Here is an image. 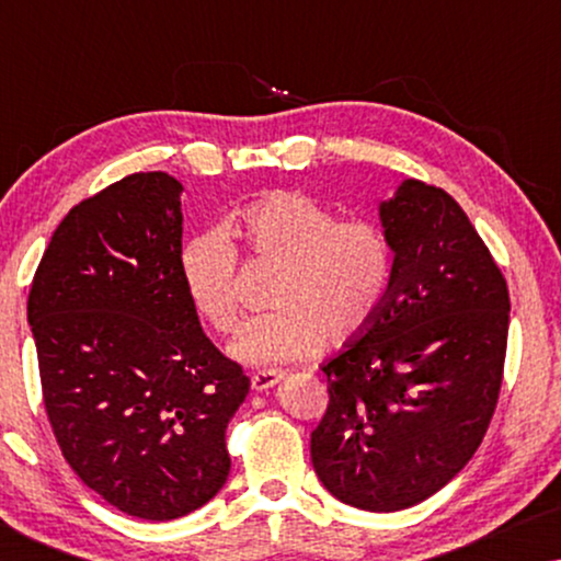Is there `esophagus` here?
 <instances>
[{"instance_id":"34e87169","label":"esophagus","mask_w":561,"mask_h":561,"mask_svg":"<svg viewBox=\"0 0 561 561\" xmlns=\"http://www.w3.org/2000/svg\"><path fill=\"white\" fill-rule=\"evenodd\" d=\"M283 380V373L280 370H263V373H255L252 375V390H257V393H263V390L278 386Z\"/></svg>"}]
</instances>
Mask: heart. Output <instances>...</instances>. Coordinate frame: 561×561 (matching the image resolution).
Returning a JSON list of instances; mask_svg holds the SVG:
<instances>
[{
  "instance_id": "heart-1",
  "label": "heart",
  "mask_w": 561,
  "mask_h": 561,
  "mask_svg": "<svg viewBox=\"0 0 561 561\" xmlns=\"http://www.w3.org/2000/svg\"><path fill=\"white\" fill-rule=\"evenodd\" d=\"M227 232L255 260L283 267L273 306L250 319L229 344L250 367H275L313 355L324 342L355 340L386 304L393 252L370 219H336L329 206L298 191H275L237 214ZM179 278L191 309L214 332L240 324L237 250L217 229L188 237Z\"/></svg>"
}]
</instances>
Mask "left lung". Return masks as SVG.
Returning <instances> with one entry per match:
<instances>
[{
	"label": "left lung",
	"instance_id": "left-lung-1",
	"mask_svg": "<svg viewBox=\"0 0 561 561\" xmlns=\"http://www.w3.org/2000/svg\"><path fill=\"white\" fill-rule=\"evenodd\" d=\"M393 275L378 317L321 365L311 462L336 501L411 508L447 485L493 419L508 344V286L455 198L405 179L378 206Z\"/></svg>",
	"mask_w": 561,
	"mask_h": 561
}]
</instances>
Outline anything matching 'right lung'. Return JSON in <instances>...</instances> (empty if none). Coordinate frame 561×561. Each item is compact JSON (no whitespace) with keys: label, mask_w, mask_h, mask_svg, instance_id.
Masks as SVG:
<instances>
[{"label":"right lung","mask_w":561,"mask_h":561,"mask_svg":"<svg viewBox=\"0 0 561 561\" xmlns=\"http://www.w3.org/2000/svg\"><path fill=\"white\" fill-rule=\"evenodd\" d=\"M181 181L127 175L73 206L27 298L45 411L71 470L122 513L171 520L227 482L250 378L179 278Z\"/></svg>","instance_id":"add662e5"}]
</instances>
